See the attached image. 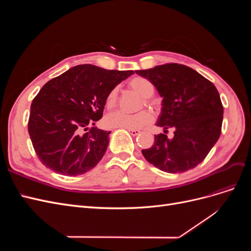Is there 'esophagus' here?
I'll list each match as a JSON object with an SVG mask.
<instances>
[{
  "instance_id": "34e87169",
  "label": "esophagus",
  "mask_w": 251,
  "mask_h": 251,
  "mask_svg": "<svg viewBox=\"0 0 251 251\" xmlns=\"http://www.w3.org/2000/svg\"><path fill=\"white\" fill-rule=\"evenodd\" d=\"M127 131L130 132V134H131L132 136H137L138 134H140V131H139V130H131V128H128Z\"/></svg>"
}]
</instances>
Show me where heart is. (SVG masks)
Wrapping results in <instances>:
<instances>
[{"label": "heart", "instance_id": "heart-1", "mask_svg": "<svg viewBox=\"0 0 251 251\" xmlns=\"http://www.w3.org/2000/svg\"><path fill=\"white\" fill-rule=\"evenodd\" d=\"M128 87L136 91L141 97L144 98V101L148 102L149 98L154 95L155 87L151 81L144 77H134L128 81ZM118 100V89H112L105 98V105L109 109L115 107ZM154 120L153 114L149 111H141L136 114H126L125 112H114L105 118V125L109 127H121V128H131V130H139V128L146 126Z\"/></svg>", "mask_w": 251, "mask_h": 251}]
</instances>
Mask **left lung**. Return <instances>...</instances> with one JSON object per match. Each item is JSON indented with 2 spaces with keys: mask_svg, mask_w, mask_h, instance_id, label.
Here are the masks:
<instances>
[{
  "mask_svg": "<svg viewBox=\"0 0 251 251\" xmlns=\"http://www.w3.org/2000/svg\"><path fill=\"white\" fill-rule=\"evenodd\" d=\"M149 79L162 97L157 126L174 128V137L155 135L151 148L142 155L166 173H182L196 168L207 156L221 134L223 105L214 83L192 68L165 64L136 70Z\"/></svg>",
  "mask_w": 251,
  "mask_h": 251,
  "instance_id": "1",
  "label": "left lung"
}]
</instances>
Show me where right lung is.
Instances as JSON below:
<instances>
[{
	"instance_id": "obj_1",
	"label": "right lung",
	"mask_w": 251,
	"mask_h": 251,
	"mask_svg": "<svg viewBox=\"0 0 251 251\" xmlns=\"http://www.w3.org/2000/svg\"><path fill=\"white\" fill-rule=\"evenodd\" d=\"M134 71L78 65L52 78L30 108L28 132L41 162L64 176H78L101 160L111 132L88 126L102 117L105 98Z\"/></svg>"
}]
</instances>
